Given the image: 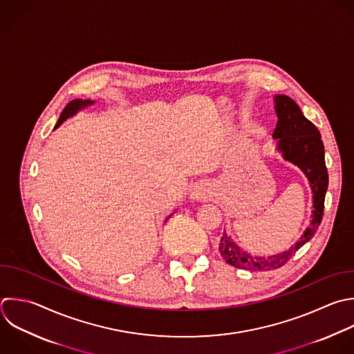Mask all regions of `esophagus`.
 <instances>
[{"instance_id":"obj_1","label":"esophagus","mask_w":354,"mask_h":354,"mask_svg":"<svg viewBox=\"0 0 354 354\" xmlns=\"http://www.w3.org/2000/svg\"><path fill=\"white\" fill-rule=\"evenodd\" d=\"M210 195V184L201 181V183H195L191 187L189 191V196L194 201H202V199H207Z\"/></svg>"}]
</instances>
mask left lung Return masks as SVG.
<instances>
[{"mask_svg": "<svg viewBox=\"0 0 354 354\" xmlns=\"http://www.w3.org/2000/svg\"><path fill=\"white\" fill-rule=\"evenodd\" d=\"M275 113L278 116L272 137L278 141L277 149L282 158L297 166L307 177L313 192V214L310 225L300 239L288 250L272 256H253L245 252L224 231L218 243L221 257L231 266L250 271H268L282 267L315 234L324 214V201L328 188L324 144L318 129L304 118L299 105L286 95H275Z\"/></svg>", "mask_w": 354, "mask_h": 354, "instance_id": "left-lung-1", "label": "left lung"}]
</instances>
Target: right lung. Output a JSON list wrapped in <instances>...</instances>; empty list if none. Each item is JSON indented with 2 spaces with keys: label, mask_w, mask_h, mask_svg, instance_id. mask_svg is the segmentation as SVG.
<instances>
[{
  "label": "right lung",
  "mask_w": 354,
  "mask_h": 354,
  "mask_svg": "<svg viewBox=\"0 0 354 354\" xmlns=\"http://www.w3.org/2000/svg\"><path fill=\"white\" fill-rule=\"evenodd\" d=\"M94 104V101H90V100H86V101H83V100H73V101H71L66 106H65V109L62 111V113H61V118L58 119V122H57V124H55V129H58L68 118H71V116H73L75 113H77L80 109H84L86 106H90V105H93ZM54 129V130H55ZM170 217V216H169ZM167 217V218H169Z\"/></svg>",
  "instance_id": "add662e5"
}]
</instances>
